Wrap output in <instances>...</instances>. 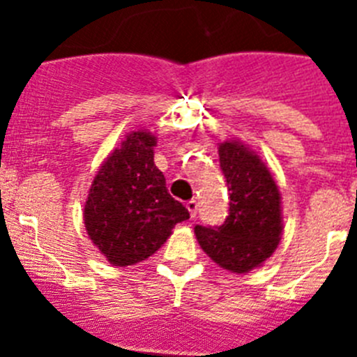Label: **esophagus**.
<instances>
[{
    "mask_svg": "<svg viewBox=\"0 0 357 357\" xmlns=\"http://www.w3.org/2000/svg\"><path fill=\"white\" fill-rule=\"evenodd\" d=\"M185 207H188V211H189V216H191V218H195V216H197V211H198V202L195 200V198H191V200H188V202H185Z\"/></svg>",
    "mask_w": 357,
    "mask_h": 357,
    "instance_id": "1",
    "label": "esophagus"
}]
</instances>
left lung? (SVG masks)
<instances>
[{
  "label": "left lung",
  "mask_w": 357,
  "mask_h": 357,
  "mask_svg": "<svg viewBox=\"0 0 357 357\" xmlns=\"http://www.w3.org/2000/svg\"><path fill=\"white\" fill-rule=\"evenodd\" d=\"M229 188V216L220 227H195L202 250L232 273L261 266L282 234L279 185L261 157L239 141L218 148Z\"/></svg>",
  "instance_id": "obj_1"
}]
</instances>
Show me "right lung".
<instances>
[{
  "instance_id": "add662e5",
  "label": "right lung",
  "mask_w": 357,
  "mask_h": 357,
  "mask_svg": "<svg viewBox=\"0 0 357 357\" xmlns=\"http://www.w3.org/2000/svg\"><path fill=\"white\" fill-rule=\"evenodd\" d=\"M157 137L130 132L100 166L85 200L91 241L112 266H130L155 254L189 213L166 189L153 162Z\"/></svg>"
}]
</instances>
